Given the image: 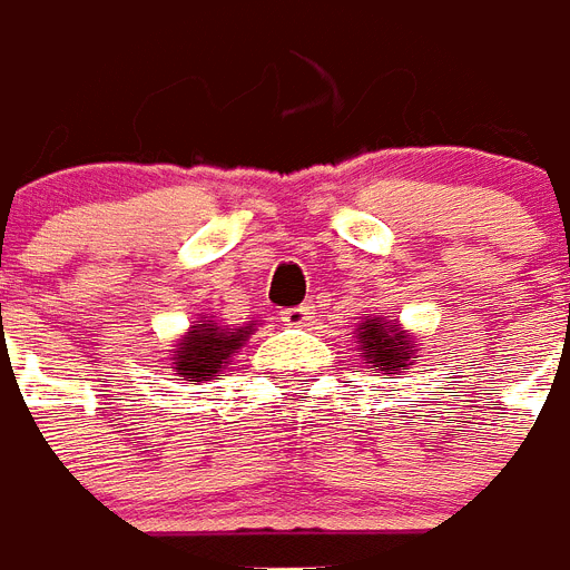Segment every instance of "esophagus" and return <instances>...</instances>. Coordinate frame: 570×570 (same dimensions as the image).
Segmentation results:
<instances>
[{
  "instance_id": "esophagus-1",
  "label": "esophagus",
  "mask_w": 570,
  "mask_h": 570,
  "mask_svg": "<svg viewBox=\"0 0 570 570\" xmlns=\"http://www.w3.org/2000/svg\"><path fill=\"white\" fill-rule=\"evenodd\" d=\"M282 321H285V326H306V323L314 321V306L312 303H303V306L285 308Z\"/></svg>"
}]
</instances>
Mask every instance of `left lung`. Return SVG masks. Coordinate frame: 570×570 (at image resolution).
Masks as SVG:
<instances>
[{
    "label": "left lung",
    "instance_id": "8db88e82",
    "mask_svg": "<svg viewBox=\"0 0 570 570\" xmlns=\"http://www.w3.org/2000/svg\"><path fill=\"white\" fill-rule=\"evenodd\" d=\"M358 362L371 367L380 376H397L406 373L417 362V338L400 321H391L385 314H367L353 332Z\"/></svg>",
    "mask_w": 570,
    "mask_h": 570
}]
</instances>
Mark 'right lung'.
I'll return each instance as SVG.
<instances>
[{"label":"right lung","mask_w":570,"mask_h":570,"mask_svg":"<svg viewBox=\"0 0 570 570\" xmlns=\"http://www.w3.org/2000/svg\"><path fill=\"white\" fill-rule=\"evenodd\" d=\"M258 321L247 323H232V326H223L214 317H197L190 323L188 332L176 338L170 350V362L176 376L188 382V385H203V382L217 380L226 367L232 364V358L238 356L240 347L247 344L249 335L256 332Z\"/></svg>","instance_id":"add662e5"}]
</instances>
